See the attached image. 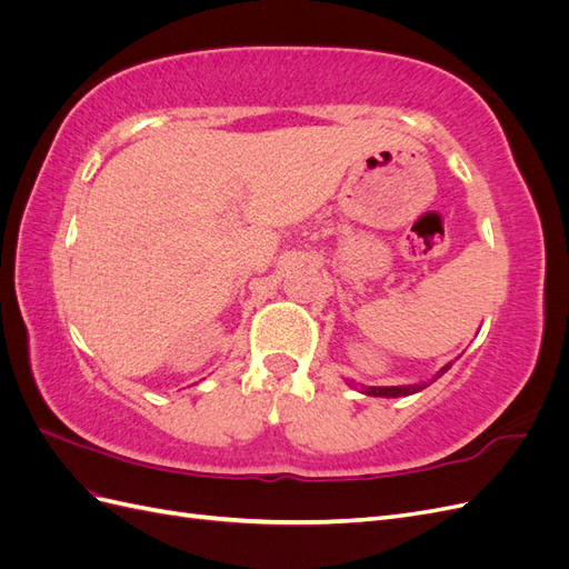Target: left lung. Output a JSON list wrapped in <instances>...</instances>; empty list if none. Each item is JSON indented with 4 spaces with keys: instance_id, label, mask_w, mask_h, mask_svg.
I'll use <instances>...</instances> for the list:
<instances>
[{
    "instance_id": "left-lung-1",
    "label": "left lung",
    "mask_w": 569,
    "mask_h": 569,
    "mask_svg": "<svg viewBox=\"0 0 569 569\" xmlns=\"http://www.w3.org/2000/svg\"><path fill=\"white\" fill-rule=\"evenodd\" d=\"M451 368V363H446L432 380L429 382H420V385H401V387H360V391L363 393H368V396H385V399H396V396H410V393H416V391H422L425 387H429L432 382H437L439 377ZM349 385H353V382H349Z\"/></svg>"
}]
</instances>
